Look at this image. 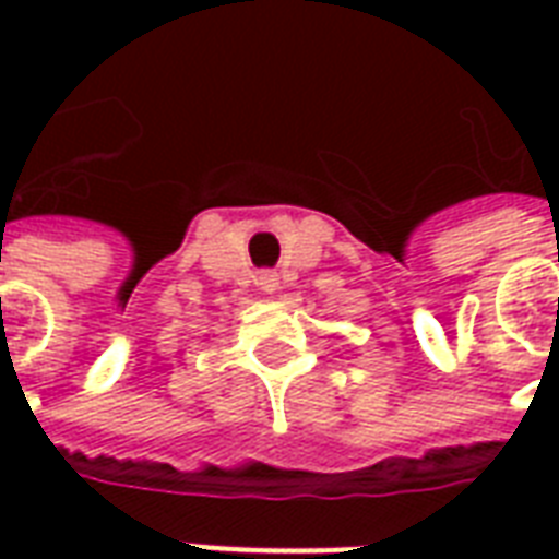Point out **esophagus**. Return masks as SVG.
I'll return each mask as SVG.
<instances>
[{"mask_svg":"<svg viewBox=\"0 0 559 559\" xmlns=\"http://www.w3.org/2000/svg\"><path fill=\"white\" fill-rule=\"evenodd\" d=\"M258 287H261L266 296L278 293V287H281L278 275H275V272H261V275H258Z\"/></svg>","mask_w":559,"mask_h":559,"instance_id":"34e87169","label":"esophagus"}]
</instances>
